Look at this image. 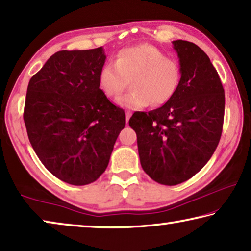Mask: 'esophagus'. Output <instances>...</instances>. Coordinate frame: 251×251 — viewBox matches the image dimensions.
<instances>
[{
    "mask_svg": "<svg viewBox=\"0 0 251 251\" xmlns=\"http://www.w3.org/2000/svg\"><path fill=\"white\" fill-rule=\"evenodd\" d=\"M130 116H132V111H127V113H126V123H128Z\"/></svg>",
    "mask_w": 251,
    "mask_h": 251,
    "instance_id": "1",
    "label": "esophagus"
}]
</instances>
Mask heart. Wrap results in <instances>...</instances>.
<instances>
[{
    "mask_svg": "<svg viewBox=\"0 0 251 251\" xmlns=\"http://www.w3.org/2000/svg\"><path fill=\"white\" fill-rule=\"evenodd\" d=\"M129 80L132 89L119 98V105L127 109L161 106L178 88L180 63L150 45L124 48L117 53L116 61L102 66L99 83L107 97L116 99L128 86Z\"/></svg>",
    "mask_w": 251,
    "mask_h": 251,
    "instance_id": "obj_1",
    "label": "heart"
}]
</instances>
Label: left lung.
Masks as SVG:
<instances>
[{
	"mask_svg": "<svg viewBox=\"0 0 251 251\" xmlns=\"http://www.w3.org/2000/svg\"><path fill=\"white\" fill-rule=\"evenodd\" d=\"M181 81L172 98L149 113L136 111L129 126L137 135L144 172L155 182L176 185L206 164L220 141L225 90L203 50L176 40Z\"/></svg>",
	"mask_w": 251,
	"mask_h": 251,
	"instance_id": "left-lung-1",
	"label": "left lung"
}]
</instances>
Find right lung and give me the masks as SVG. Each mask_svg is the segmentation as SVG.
<instances>
[{
	"instance_id": "1",
	"label": "right lung",
	"mask_w": 251,
	"mask_h": 251,
	"mask_svg": "<svg viewBox=\"0 0 251 251\" xmlns=\"http://www.w3.org/2000/svg\"><path fill=\"white\" fill-rule=\"evenodd\" d=\"M105 60L102 47L58 51L27 85L23 118L31 145L48 171L73 185L105 172L126 124L124 110L99 88Z\"/></svg>"
}]
</instances>
